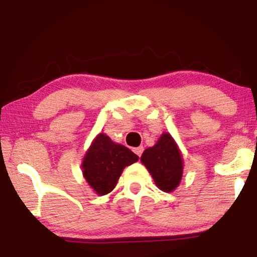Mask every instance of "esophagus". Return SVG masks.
Here are the masks:
<instances>
[{"label":"esophagus","mask_w":257,"mask_h":257,"mask_svg":"<svg viewBox=\"0 0 257 257\" xmlns=\"http://www.w3.org/2000/svg\"><path fill=\"white\" fill-rule=\"evenodd\" d=\"M134 153L138 156H141L142 153H143V147H138V148H134Z\"/></svg>","instance_id":"34e87169"}]
</instances>
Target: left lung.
I'll return each instance as SVG.
<instances>
[{
    "label": "left lung",
    "instance_id": "obj_1",
    "mask_svg": "<svg viewBox=\"0 0 257 257\" xmlns=\"http://www.w3.org/2000/svg\"><path fill=\"white\" fill-rule=\"evenodd\" d=\"M141 162L162 191L172 193L179 187L183 174L182 153L169 133H163L155 146L143 152Z\"/></svg>",
    "mask_w": 257,
    "mask_h": 257
}]
</instances>
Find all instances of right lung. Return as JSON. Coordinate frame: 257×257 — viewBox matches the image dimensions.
<instances>
[{
    "mask_svg": "<svg viewBox=\"0 0 257 257\" xmlns=\"http://www.w3.org/2000/svg\"><path fill=\"white\" fill-rule=\"evenodd\" d=\"M138 160L139 156L131 149L100 133L85 152L82 174L95 193L107 195L115 188L123 169Z\"/></svg>",
    "mask_w": 257,
    "mask_h": 257,
    "instance_id": "right-lung-1",
    "label": "right lung"
}]
</instances>
